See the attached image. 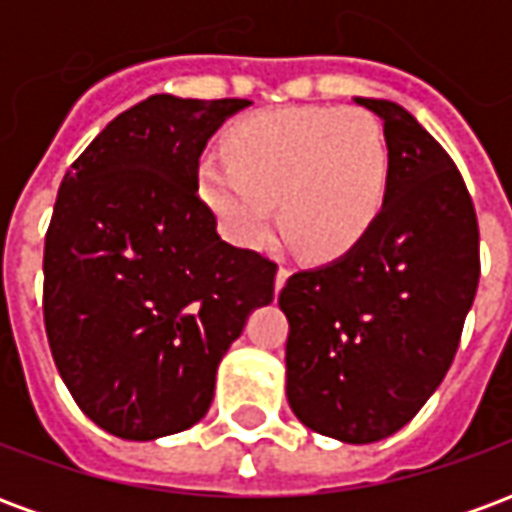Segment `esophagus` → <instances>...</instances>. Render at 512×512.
<instances>
[{"label": "esophagus", "instance_id": "esophagus-1", "mask_svg": "<svg viewBox=\"0 0 512 512\" xmlns=\"http://www.w3.org/2000/svg\"><path fill=\"white\" fill-rule=\"evenodd\" d=\"M290 274H293V268H290L288 263H285V260H282V263H279V268H277V279H274V288L282 290V285H285V282H288Z\"/></svg>", "mask_w": 512, "mask_h": 512}]
</instances>
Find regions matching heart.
I'll use <instances>...</instances> for the list:
<instances>
[{"label": "heart", "instance_id": "b5f03b06", "mask_svg": "<svg viewBox=\"0 0 512 512\" xmlns=\"http://www.w3.org/2000/svg\"><path fill=\"white\" fill-rule=\"evenodd\" d=\"M197 180L235 244H263L279 202L290 241L332 260L351 252L384 208L389 145L365 109H279L238 123L227 134V158H202Z\"/></svg>", "mask_w": 512, "mask_h": 512}]
</instances>
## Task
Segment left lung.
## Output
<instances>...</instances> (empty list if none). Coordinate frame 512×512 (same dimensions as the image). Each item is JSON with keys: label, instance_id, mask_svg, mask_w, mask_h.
I'll list each match as a JSON object with an SVG mask.
<instances>
[{"label": "left lung", "instance_id": "left-lung-1", "mask_svg": "<svg viewBox=\"0 0 512 512\" xmlns=\"http://www.w3.org/2000/svg\"><path fill=\"white\" fill-rule=\"evenodd\" d=\"M356 104L384 120V208L348 255L288 277L279 307L293 414L370 444L411 422L447 376L480 282V227L450 153L403 106Z\"/></svg>", "mask_w": 512, "mask_h": 512}]
</instances>
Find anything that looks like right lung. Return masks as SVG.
I'll return each instance as SVG.
<instances>
[{
    "mask_svg": "<svg viewBox=\"0 0 512 512\" xmlns=\"http://www.w3.org/2000/svg\"><path fill=\"white\" fill-rule=\"evenodd\" d=\"M244 98L150 95L65 172L43 249L54 365L87 417L128 441L191 428L277 263L216 233L200 153Z\"/></svg>",
    "mask_w": 512,
    "mask_h": 512,
    "instance_id": "obj_1",
    "label": "right lung"
}]
</instances>
